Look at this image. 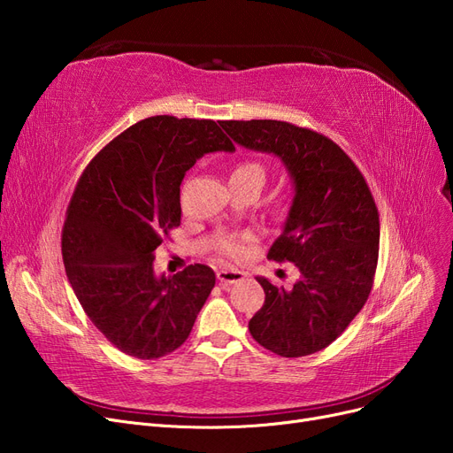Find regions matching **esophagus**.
Returning <instances> with one entry per match:
<instances>
[{"label": "esophagus", "mask_w": 453, "mask_h": 453, "mask_svg": "<svg viewBox=\"0 0 453 453\" xmlns=\"http://www.w3.org/2000/svg\"><path fill=\"white\" fill-rule=\"evenodd\" d=\"M243 280V272L240 270H219L217 272V281L219 285L226 289L232 283H240Z\"/></svg>", "instance_id": "34e87169"}]
</instances>
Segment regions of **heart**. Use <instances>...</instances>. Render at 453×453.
<instances>
[{"instance_id":"1","label":"heart","mask_w":453,"mask_h":453,"mask_svg":"<svg viewBox=\"0 0 453 453\" xmlns=\"http://www.w3.org/2000/svg\"><path fill=\"white\" fill-rule=\"evenodd\" d=\"M265 177H266V172H265L263 164H258L255 160H243V162L236 164L234 170H232L230 181H251V183H257L263 187ZM219 253L230 260H240L245 257V248H243L242 240L225 238L219 242Z\"/></svg>"}]
</instances>
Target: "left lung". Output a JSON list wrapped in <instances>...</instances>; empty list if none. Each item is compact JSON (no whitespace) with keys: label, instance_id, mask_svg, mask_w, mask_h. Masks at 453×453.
Returning <instances> with one entry per match:
<instances>
[{"label":"left lung","instance_id":"8db88e82","mask_svg":"<svg viewBox=\"0 0 453 453\" xmlns=\"http://www.w3.org/2000/svg\"><path fill=\"white\" fill-rule=\"evenodd\" d=\"M238 145L281 158L295 198L268 258L293 263V289L257 278L265 304L250 321L260 346L281 357L321 351L346 331L372 291L380 215L355 162L326 135L283 120H223Z\"/></svg>","mask_w":453,"mask_h":453}]
</instances>
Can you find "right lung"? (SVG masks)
Here are the masks:
<instances>
[{
    "instance_id": "1",
    "label": "right lung",
    "mask_w": 453,
    "mask_h": 453,
    "mask_svg": "<svg viewBox=\"0 0 453 453\" xmlns=\"http://www.w3.org/2000/svg\"><path fill=\"white\" fill-rule=\"evenodd\" d=\"M215 150H234L215 120L149 117L109 142L75 185L62 230L67 280L94 326L130 357L180 348L215 287L205 265L175 276L153 268L181 225L185 172Z\"/></svg>"
}]
</instances>
